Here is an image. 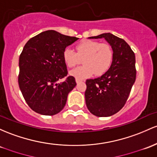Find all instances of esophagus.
Wrapping results in <instances>:
<instances>
[{
    "mask_svg": "<svg viewBox=\"0 0 157 157\" xmlns=\"http://www.w3.org/2000/svg\"><path fill=\"white\" fill-rule=\"evenodd\" d=\"M82 82V80H79V79H76V82H77V84L78 83H80V82Z\"/></svg>",
    "mask_w": 157,
    "mask_h": 157,
    "instance_id": "34e87169",
    "label": "esophagus"
}]
</instances>
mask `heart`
<instances>
[{"label": "heart", "mask_w": 157, "mask_h": 157, "mask_svg": "<svg viewBox=\"0 0 157 157\" xmlns=\"http://www.w3.org/2000/svg\"><path fill=\"white\" fill-rule=\"evenodd\" d=\"M76 52L66 48L63 53L65 65L69 68L79 64L82 59V66L70 71V75L76 79L83 80L94 74L100 77L108 71L113 61L114 52L108 43H101L94 40L82 41L75 47Z\"/></svg>", "instance_id": "heart-1"}]
</instances>
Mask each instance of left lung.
<instances>
[{"mask_svg": "<svg viewBox=\"0 0 157 157\" xmlns=\"http://www.w3.org/2000/svg\"><path fill=\"white\" fill-rule=\"evenodd\" d=\"M89 38H104L114 52L108 71L98 78L86 81L88 109L98 117H108L121 109L128 99L136 77L135 53L123 39L109 33Z\"/></svg>", "mask_w": 157, "mask_h": 157, "instance_id": "obj_1", "label": "left lung"}]
</instances>
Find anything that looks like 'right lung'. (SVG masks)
<instances>
[{"label": "right lung", "instance_id": "1", "mask_svg": "<svg viewBox=\"0 0 157 157\" xmlns=\"http://www.w3.org/2000/svg\"><path fill=\"white\" fill-rule=\"evenodd\" d=\"M78 38L47 30L31 38L19 56L18 85L27 105L36 113L53 115L64 108L77 85L68 75L63 53ZM63 82L57 83L60 78Z\"/></svg>", "mask_w": 157, "mask_h": 157}]
</instances>
